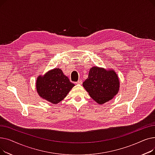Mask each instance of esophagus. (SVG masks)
Here are the masks:
<instances>
[{"label": "esophagus", "instance_id": "34e87169", "mask_svg": "<svg viewBox=\"0 0 155 155\" xmlns=\"http://www.w3.org/2000/svg\"><path fill=\"white\" fill-rule=\"evenodd\" d=\"M82 84V80H78L76 82V84Z\"/></svg>", "mask_w": 155, "mask_h": 155}]
</instances>
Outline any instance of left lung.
Segmentation results:
<instances>
[{"mask_svg":"<svg viewBox=\"0 0 155 155\" xmlns=\"http://www.w3.org/2000/svg\"><path fill=\"white\" fill-rule=\"evenodd\" d=\"M83 86L92 98L99 104L112 99L119 89V82L114 71L92 67Z\"/></svg>","mask_w":155,"mask_h":155,"instance_id":"obj_1","label":"left lung"}]
</instances>
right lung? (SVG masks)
Segmentation results:
<instances>
[{"mask_svg":"<svg viewBox=\"0 0 155 155\" xmlns=\"http://www.w3.org/2000/svg\"><path fill=\"white\" fill-rule=\"evenodd\" d=\"M74 85L59 68L50 71L44 77H39L36 82L39 96L53 104L61 102Z\"/></svg>","mask_w":155,"mask_h":155,"instance_id":"add662e5","label":"right lung"}]
</instances>
